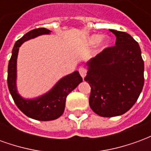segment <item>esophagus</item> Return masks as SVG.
Listing matches in <instances>:
<instances>
[{"label": "esophagus", "mask_w": 151, "mask_h": 151, "mask_svg": "<svg viewBox=\"0 0 151 151\" xmlns=\"http://www.w3.org/2000/svg\"><path fill=\"white\" fill-rule=\"evenodd\" d=\"M78 71L79 73H80V75L82 76V78H84L86 74V69L85 68H83V67H81V68H79Z\"/></svg>", "instance_id": "1"}]
</instances>
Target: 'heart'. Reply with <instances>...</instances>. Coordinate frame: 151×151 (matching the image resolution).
Listing matches in <instances>:
<instances>
[{"label":"heart","mask_w":151,"mask_h":151,"mask_svg":"<svg viewBox=\"0 0 151 151\" xmlns=\"http://www.w3.org/2000/svg\"><path fill=\"white\" fill-rule=\"evenodd\" d=\"M100 40H101V36L100 35H93L91 37L88 38L87 43L90 46H94L96 43H99L100 41ZM107 45H108V40H106V39H103L102 40V46H103V47H105Z\"/></svg>","instance_id":"obj_1"}]
</instances>
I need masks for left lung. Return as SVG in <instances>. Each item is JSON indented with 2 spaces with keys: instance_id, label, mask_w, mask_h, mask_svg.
I'll use <instances>...</instances> for the list:
<instances>
[{
  "instance_id": "left-lung-1",
  "label": "left lung",
  "mask_w": 151,
  "mask_h": 151,
  "mask_svg": "<svg viewBox=\"0 0 151 151\" xmlns=\"http://www.w3.org/2000/svg\"><path fill=\"white\" fill-rule=\"evenodd\" d=\"M110 31L116 37L115 46L105 48L89 60L84 78L91 88L90 107L104 117L129 111L144 85V61L139 44L125 32Z\"/></svg>"
}]
</instances>
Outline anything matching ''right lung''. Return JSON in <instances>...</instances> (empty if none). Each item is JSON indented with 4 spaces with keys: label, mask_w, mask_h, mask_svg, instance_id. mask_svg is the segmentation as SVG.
Here are the masks:
<instances>
[{
    "label": "right lung",
    "mask_w": 151,
    "mask_h": 151,
    "mask_svg": "<svg viewBox=\"0 0 151 151\" xmlns=\"http://www.w3.org/2000/svg\"><path fill=\"white\" fill-rule=\"evenodd\" d=\"M50 32L51 31L46 28H37L25 34L15 43L8 65V87L15 104L26 116L42 121L56 120L59 118L65 111L67 95L74 90L80 82H82V77L79 74L78 71H74L62 78L51 91L38 98L26 99L19 95L16 86L17 57L19 47L25 41L41 35L50 34Z\"/></svg>",
    "instance_id": "obj_1"
}]
</instances>
